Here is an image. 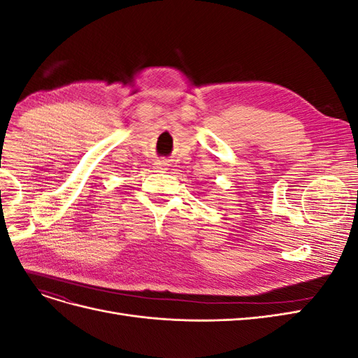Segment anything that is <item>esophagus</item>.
<instances>
[{
    "mask_svg": "<svg viewBox=\"0 0 358 358\" xmlns=\"http://www.w3.org/2000/svg\"><path fill=\"white\" fill-rule=\"evenodd\" d=\"M155 169L157 170H166L167 169V164L164 161H158V162H155Z\"/></svg>",
    "mask_w": 358,
    "mask_h": 358,
    "instance_id": "esophagus-1",
    "label": "esophagus"
}]
</instances>
